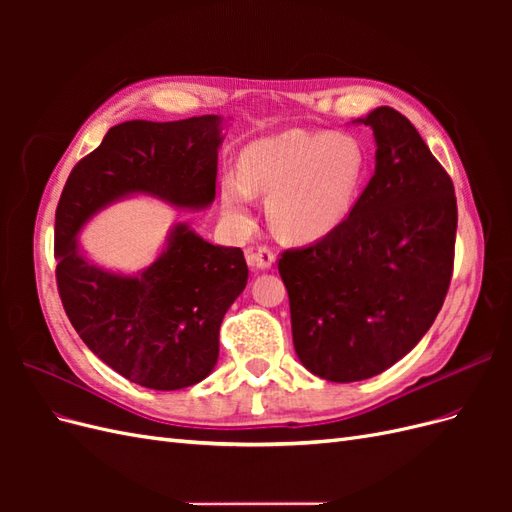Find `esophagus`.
Returning <instances> with one entry per match:
<instances>
[{
	"mask_svg": "<svg viewBox=\"0 0 512 512\" xmlns=\"http://www.w3.org/2000/svg\"><path fill=\"white\" fill-rule=\"evenodd\" d=\"M245 260L247 265L256 271H269L275 265V254L269 250V247H258V250L247 252Z\"/></svg>",
	"mask_w": 512,
	"mask_h": 512,
	"instance_id": "esophagus-1",
	"label": "esophagus"
}]
</instances>
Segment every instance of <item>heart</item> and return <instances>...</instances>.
Returning <instances> with one entry per match:
<instances>
[{
    "label": "heart",
    "instance_id": "obj_1",
    "mask_svg": "<svg viewBox=\"0 0 512 512\" xmlns=\"http://www.w3.org/2000/svg\"><path fill=\"white\" fill-rule=\"evenodd\" d=\"M363 177L365 153L354 138L288 130L245 147L239 173L222 177V211L243 230L252 224V194H267L275 232L312 243L346 222Z\"/></svg>",
    "mask_w": 512,
    "mask_h": 512
}]
</instances>
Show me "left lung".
I'll return each instance as SVG.
<instances>
[{"instance_id":"left-lung-1","label":"left lung","mask_w":512,"mask_h":512,"mask_svg":"<svg viewBox=\"0 0 512 512\" xmlns=\"http://www.w3.org/2000/svg\"><path fill=\"white\" fill-rule=\"evenodd\" d=\"M376 170L346 222L280 258L299 361L329 382L389 369L423 339L451 284L457 198L416 128L391 106L354 119Z\"/></svg>"}]
</instances>
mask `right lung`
I'll list each match as a JSON object with an SVG mask.
<instances>
[{
	"label": "right lung",
	"mask_w": 512,
	"mask_h": 512,
	"mask_svg": "<svg viewBox=\"0 0 512 512\" xmlns=\"http://www.w3.org/2000/svg\"><path fill=\"white\" fill-rule=\"evenodd\" d=\"M222 130L220 115L119 123L74 166L59 198L61 303L85 346L145 389L179 391L211 374L220 324L247 284L243 252L213 245L188 222H177L151 265L123 273L89 260L79 235L100 211L134 196L175 209H209Z\"/></svg>",
	"instance_id": "add662e5"
}]
</instances>
